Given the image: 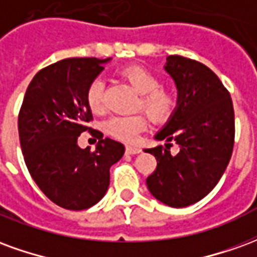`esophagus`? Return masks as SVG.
Wrapping results in <instances>:
<instances>
[{"label": "esophagus", "mask_w": 257, "mask_h": 257, "mask_svg": "<svg viewBox=\"0 0 257 257\" xmlns=\"http://www.w3.org/2000/svg\"><path fill=\"white\" fill-rule=\"evenodd\" d=\"M126 154H131V156H134V154H139L142 153V149L140 147H136V146H126Z\"/></svg>", "instance_id": "1"}]
</instances>
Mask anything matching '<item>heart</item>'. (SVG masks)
<instances>
[{"label": "heart", "mask_w": 257, "mask_h": 257, "mask_svg": "<svg viewBox=\"0 0 257 257\" xmlns=\"http://www.w3.org/2000/svg\"><path fill=\"white\" fill-rule=\"evenodd\" d=\"M119 75L140 93L138 108L145 110L154 122H164L171 117L176 107V96L172 90L160 86V79L149 70L140 66H128L119 70ZM86 103L92 111L104 110V81L95 78L86 88ZM107 134L122 142H135L140 132L147 128V119L143 114L114 115L106 122Z\"/></svg>", "instance_id": "b5f03b06"}]
</instances>
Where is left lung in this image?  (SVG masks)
<instances>
[{"label":"left lung","mask_w":257,"mask_h":257,"mask_svg":"<svg viewBox=\"0 0 257 257\" xmlns=\"http://www.w3.org/2000/svg\"><path fill=\"white\" fill-rule=\"evenodd\" d=\"M165 70L178 86V107L156 135L165 147L145 150L157 160L146 183L161 202L184 208L208 195L226 171L234 149V107L230 92L205 64L171 55ZM172 141L178 155L170 154Z\"/></svg>","instance_id":"8db88e82"}]
</instances>
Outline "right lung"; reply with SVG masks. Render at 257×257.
Here are the masks:
<instances>
[{
    "instance_id": "1",
    "label": "right lung",
    "mask_w": 257,
    "mask_h": 257,
    "mask_svg": "<svg viewBox=\"0 0 257 257\" xmlns=\"http://www.w3.org/2000/svg\"><path fill=\"white\" fill-rule=\"evenodd\" d=\"M110 59L68 58L34 75L19 111V139L26 167L37 186L64 209L93 206L106 194L110 168L125 153L122 143L89 128L86 88ZM90 130L99 139L93 152L78 147Z\"/></svg>"
}]
</instances>
